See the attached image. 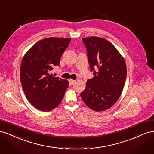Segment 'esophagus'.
Segmentation results:
<instances>
[{
    "label": "esophagus",
    "instance_id": "1",
    "mask_svg": "<svg viewBox=\"0 0 154 154\" xmlns=\"http://www.w3.org/2000/svg\"><path fill=\"white\" fill-rule=\"evenodd\" d=\"M76 82V80H72V79H70L69 80V83H71V85H72V84H74V83Z\"/></svg>",
    "mask_w": 154,
    "mask_h": 154
}]
</instances>
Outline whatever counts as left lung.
<instances>
[{
  "label": "left lung",
  "mask_w": 154,
  "mask_h": 154,
  "mask_svg": "<svg viewBox=\"0 0 154 154\" xmlns=\"http://www.w3.org/2000/svg\"><path fill=\"white\" fill-rule=\"evenodd\" d=\"M82 40L94 76L87 80L80 96L88 108L104 111L114 105L122 94L127 78V66L122 55L108 40L97 36L83 38ZM96 67L97 72L94 71Z\"/></svg>",
  "instance_id": "left-lung-1"
}]
</instances>
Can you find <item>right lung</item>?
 I'll use <instances>...</instances> for the list:
<instances>
[{
	"mask_svg": "<svg viewBox=\"0 0 154 154\" xmlns=\"http://www.w3.org/2000/svg\"><path fill=\"white\" fill-rule=\"evenodd\" d=\"M71 40L50 37L39 40L22 58V87L27 100L36 109L49 112L61 103L69 82L53 76L51 71L60 65V58Z\"/></svg>",
	"mask_w": 154,
	"mask_h": 154,
	"instance_id": "right-lung-1",
	"label": "right lung"
}]
</instances>
